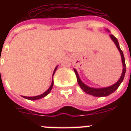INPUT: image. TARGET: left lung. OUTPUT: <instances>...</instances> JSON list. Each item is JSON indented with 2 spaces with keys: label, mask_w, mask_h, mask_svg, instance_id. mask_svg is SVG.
I'll use <instances>...</instances> for the list:
<instances>
[{
  "label": "left lung",
  "mask_w": 131,
  "mask_h": 131,
  "mask_svg": "<svg viewBox=\"0 0 131 131\" xmlns=\"http://www.w3.org/2000/svg\"><path fill=\"white\" fill-rule=\"evenodd\" d=\"M106 31H109V30L106 29ZM110 37L111 39L113 40V42L115 43V46L117 48L118 50L120 52L121 57V62H122L123 64V71L122 73H121V75L120 77V78L115 83V84H112L111 86H107V87H104V88H92L90 87V86H87L86 84H84L83 81H82L81 79H80L79 76V74L77 73V70H76L75 68H74V71L75 73L76 77L77 79V82H78L79 85L80 86V87L81 88V89L84 91V92H86L88 94H91V95L93 96L96 97H103V96H109L110 94L113 93V92H115L117 89H118V87L119 86V85L121 84V83H122L123 81V79H124L125 75L126 72V65H125V60L124 55H123V51L121 50V49L119 47V44L118 42L117 39L113 35H110Z\"/></svg>",
  "instance_id": "obj_1"
}]
</instances>
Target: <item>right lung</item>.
Masks as SVG:
<instances>
[{"label": "right lung", "instance_id": "obj_1", "mask_svg": "<svg viewBox=\"0 0 131 131\" xmlns=\"http://www.w3.org/2000/svg\"><path fill=\"white\" fill-rule=\"evenodd\" d=\"M58 66H57L56 67L55 69H54V72H53V75H52V83H51V85L50 86V87L48 88V89L47 90V91H45V92H44L43 94H41L40 95H39V96H21L23 97V98H25V99H27V100H39V99H40V98H44L45 96H46L47 95H48V94L50 92V91H51L53 87V85H54V81H53V76H54V73H55L56 71V69H57V68Z\"/></svg>", "mask_w": 131, "mask_h": 131}]
</instances>
